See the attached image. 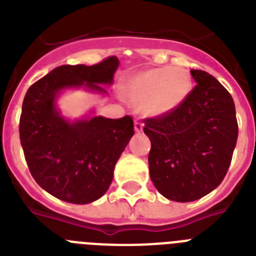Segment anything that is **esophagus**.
Here are the masks:
<instances>
[{"instance_id": "obj_1", "label": "esophagus", "mask_w": 256, "mask_h": 256, "mask_svg": "<svg viewBox=\"0 0 256 256\" xmlns=\"http://www.w3.org/2000/svg\"><path fill=\"white\" fill-rule=\"evenodd\" d=\"M142 130H144V123H142L141 120H134V130L137 133L142 132Z\"/></svg>"}]
</instances>
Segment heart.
<instances>
[{
    "mask_svg": "<svg viewBox=\"0 0 256 256\" xmlns=\"http://www.w3.org/2000/svg\"><path fill=\"white\" fill-rule=\"evenodd\" d=\"M192 90L188 72L182 68L160 66L136 74L128 83L126 96L144 105L148 114L160 115L182 105Z\"/></svg>",
    "mask_w": 256,
    "mask_h": 256,
    "instance_id": "heart-1",
    "label": "heart"
}]
</instances>
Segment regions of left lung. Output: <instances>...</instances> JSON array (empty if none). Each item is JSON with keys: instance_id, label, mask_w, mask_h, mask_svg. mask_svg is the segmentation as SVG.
Masks as SVG:
<instances>
[{"instance_id": "8db88e82", "label": "left lung", "mask_w": 256, "mask_h": 256, "mask_svg": "<svg viewBox=\"0 0 256 256\" xmlns=\"http://www.w3.org/2000/svg\"><path fill=\"white\" fill-rule=\"evenodd\" d=\"M196 86L173 112L144 119L151 141L150 177L172 201L190 202L222 183L238 136L230 92L204 70H191Z\"/></svg>"}]
</instances>
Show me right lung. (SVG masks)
<instances>
[{"instance_id": "1", "label": "right lung", "mask_w": 256, "mask_h": 256, "mask_svg": "<svg viewBox=\"0 0 256 256\" xmlns=\"http://www.w3.org/2000/svg\"><path fill=\"white\" fill-rule=\"evenodd\" d=\"M119 65L115 56L98 64L61 65L29 87L22 101L19 133L36 182L52 196L72 204L100 198L112 180L118 159L134 134L133 119L94 116L69 123L55 108L60 90L84 87L106 94Z\"/></svg>"}]
</instances>
